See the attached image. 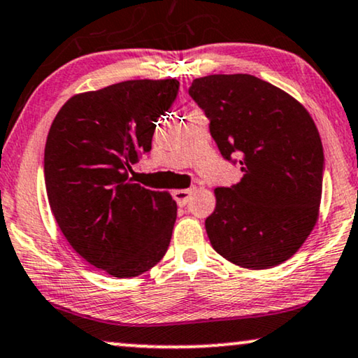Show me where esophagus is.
I'll list each match as a JSON object with an SVG mask.
<instances>
[{
	"label": "esophagus",
	"mask_w": 358,
	"mask_h": 358,
	"mask_svg": "<svg viewBox=\"0 0 358 358\" xmlns=\"http://www.w3.org/2000/svg\"><path fill=\"white\" fill-rule=\"evenodd\" d=\"M194 193V188H183V189H173V199L177 201L178 206H186L191 198V194Z\"/></svg>",
	"instance_id": "34e87169"
}]
</instances>
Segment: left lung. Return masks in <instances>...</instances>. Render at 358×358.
I'll return each mask as SVG.
<instances>
[{
    "mask_svg": "<svg viewBox=\"0 0 358 358\" xmlns=\"http://www.w3.org/2000/svg\"><path fill=\"white\" fill-rule=\"evenodd\" d=\"M189 95L210 120L220 154L243 177L215 188L206 219L213 248L240 268L268 269L292 258L315 229L323 193V144L308 110L251 74L198 78Z\"/></svg>",
    "mask_w": 358,
    "mask_h": 358,
    "instance_id": "1",
    "label": "left lung"
}]
</instances>
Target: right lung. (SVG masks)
<instances>
[{"label":"right lung","instance_id":"obj_1","mask_svg":"<svg viewBox=\"0 0 358 358\" xmlns=\"http://www.w3.org/2000/svg\"><path fill=\"white\" fill-rule=\"evenodd\" d=\"M177 79H136L73 95L45 144V186L59 230L89 264L128 279L164 258L177 219L169 191L129 178L149 152Z\"/></svg>","mask_w":358,"mask_h":358}]
</instances>
